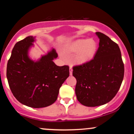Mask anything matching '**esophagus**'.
Listing matches in <instances>:
<instances>
[{
    "label": "esophagus",
    "instance_id": "1",
    "mask_svg": "<svg viewBox=\"0 0 134 134\" xmlns=\"http://www.w3.org/2000/svg\"><path fill=\"white\" fill-rule=\"evenodd\" d=\"M69 72H70V76L72 75V67H70V68H69Z\"/></svg>",
    "mask_w": 134,
    "mask_h": 134
}]
</instances>
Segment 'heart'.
I'll list each match as a JSON object with an SVG mask.
<instances>
[{"label":"heart","mask_w":134,"mask_h":134,"mask_svg":"<svg viewBox=\"0 0 134 134\" xmlns=\"http://www.w3.org/2000/svg\"><path fill=\"white\" fill-rule=\"evenodd\" d=\"M67 51L71 53L77 52L75 57L76 64H86L94 57L97 51V43L93 40H79L70 44Z\"/></svg>","instance_id":"obj_1"}]
</instances>
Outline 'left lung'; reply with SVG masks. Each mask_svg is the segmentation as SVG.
I'll use <instances>...</instances> for the list:
<instances>
[{
	"mask_svg": "<svg viewBox=\"0 0 134 134\" xmlns=\"http://www.w3.org/2000/svg\"><path fill=\"white\" fill-rule=\"evenodd\" d=\"M99 47L90 62L73 67L76 94L84 106L94 107L110 101L118 93L124 76L120 48L104 34L96 32Z\"/></svg>",
	"mask_w": 134,
	"mask_h": 134,
	"instance_id": "left-lung-1",
	"label": "left lung"
}]
</instances>
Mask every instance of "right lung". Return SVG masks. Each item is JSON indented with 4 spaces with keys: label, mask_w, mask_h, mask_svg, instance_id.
<instances>
[{
    "label": "right lung",
    "mask_w": 134,
    "mask_h": 134,
    "mask_svg": "<svg viewBox=\"0 0 134 134\" xmlns=\"http://www.w3.org/2000/svg\"><path fill=\"white\" fill-rule=\"evenodd\" d=\"M35 38L17 42L7 65V78L14 96L21 103L34 108L47 107L57 100L60 87L69 76L68 65L57 66L54 49L37 62L29 58Z\"/></svg>",
    "instance_id": "1"
}]
</instances>
